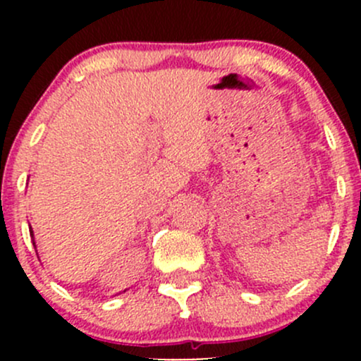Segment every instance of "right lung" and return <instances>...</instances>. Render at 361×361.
I'll use <instances>...</instances> for the list:
<instances>
[{
    "mask_svg": "<svg viewBox=\"0 0 361 361\" xmlns=\"http://www.w3.org/2000/svg\"><path fill=\"white\" fill-rule=\"evenodd\" d=\"M29 234H31V235H32V228H29Z\"/></svg>",
    "mask_w": 361,
    "mask_h": 361,
    "instance_id": "add662e5",
    "label": "right lung"
}]
</instances>
